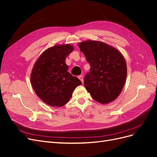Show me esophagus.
Returning a JSON list of instances; mask_svg holds the SVG:
<instances>
[{"mask_svg":"<svg viewBox=\"0 0 157 157\" xmlns=\"http://www.w3.org/2000/svg\"><path fill=\"white\" fill-rule=\"evenodd\" d=\"M78 78L80 80V81L82 82V83L84 82V78H83V76L82 75H79L78 76Z\"/></svg>","mask_w":157,"mask_h":157,"instance_id":"obj_1","label":"esophagus"}]
</instances>
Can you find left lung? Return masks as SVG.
<instances>
[{
    "mask_svg": "<svg viewBox=\"0 0 157 157\" xmlns=\"http://www.w3.org/2000/svg\"><path fill=\"white\" fill-rule=\"evenodd\" d=\"M90 65L84 79V86L95 101L110 103L119 96L124 86L127 67L123 56L117 49L99 41L78 44Z\"/></svg>",
    "mask_w": 157,
    "mask_h": 157,
    "instance_id": "1",
    "label": "left lung"
}]
</instances>
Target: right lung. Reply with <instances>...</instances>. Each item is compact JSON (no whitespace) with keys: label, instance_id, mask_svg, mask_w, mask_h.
<instances>
[{"label":"right lung","instance_id":"1","mask_svg":"<svg viewBox=\"0 0 157 157\" xmlns=\"http://www.w3.org/2000/svg\"><path fill=\"white\" fill-rule=\"evenodd\" d=\"M69 45H56L44 51L35 63L31 74L32 86L36 94L50 106L61 107L72 96L80 80L67 70L65 58L72 52Z\"/></svg>","mask_w":157,"mask_h":157}]
</instances>
